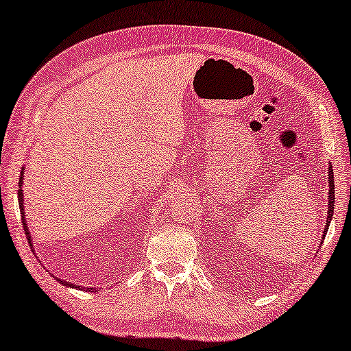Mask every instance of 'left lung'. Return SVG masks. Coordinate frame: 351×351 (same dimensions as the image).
Returning a JSON list of instances; mask_svg holds the SVG:
<instances>
[{
  "label": "left lung",
  "instance_id": "8db88e82",
  "mask_svg": "<svg viewBox=\"0 0 351 351\" xmlns=\"http://www.w3.org/2000/svg\"><path fill=\"white\" fill-rule=\"evenodd\" d=\"M328 171H329V180H328V184H329V191H328V204H329V208H328V220H326L324 232H323V238H321V244H323V239H324L326 233H328V230H329V223H330V220H332V214H334V201H335V195H334V191H335V190H334V172H332V166L329 165Z\"/></svg>",
  "mask_w": 351,
  "mask_h": 351
}]
</instances>
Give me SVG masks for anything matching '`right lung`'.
Masks as SVG:
<instances>
[{
    "label": "right lung",
    "mask_w": 351,
    "mask_h": 351,
    "mask_svg": "<svg viewBox=\"0 0 351 351\" xmlns=\"http://www.w3.org/2000/svg\"><path fill=\"white\" fill-rule=\"evenodd\" d=\"M23 172H25V167H22V174H21V180H19V208H21V215H22V223H23V230H25V234H27V239L28 243H30V247H33V241H32V234H30V230H28V225H27V219H25V208H23V190H22V185H23ZM57 281L60 282V285H64L66 287H73V289H80V291H86V292H97L95 287H83L80 285H71V282L65 281V280H60V278H57Z\"/></svg>",
    "instance_id": "add662e5"
}]
</instances>
